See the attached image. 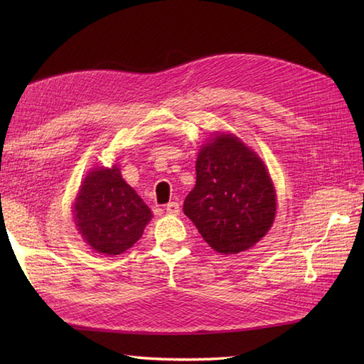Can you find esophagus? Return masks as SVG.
Returning a JSON list of instances; mask_svg holds the SVG:
<instances>
[{"label": "esophagus", "instance_id": "obj_1", "mask_svg": "<svg viewBox=\"0 0 364 364\" xmlns=\"http://www.w3.org/2000/svg\"><path fill=\"white\" fill-rule=\"evenodd\" d=\"M165 211H166V213H170V215H179V211H181L179 202H176V200H173V202H168L166 205H165Z\"/></svg>", "mask_w": 364, "mask_h": 364}]
</instances>
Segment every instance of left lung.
Masks as SVG:
<instances>
[{"mask_svg": "<svg viewBox=\"0 0 364 364\" xmlns=\"http://www.w3.org/2000/svg\"><path fill=\"white\" fill-rule=\"evenodd\" d=\"M277 194L259 157L232 134H220L200 149L196 185L183 213L211 249L236 255L269 232Z\"/></svg>", "mask_w": 364, "mask_h": 364, "instance_id": "1", "label": "left lung"}]
</instances>
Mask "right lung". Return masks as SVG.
Wrapping results in <instances>:
<instances>
[{"label":"right lung","instance_id":"obj_1","mask_svg":"<svg viewBox=\"0 0 364 364\" xmlns=\"http://www.w3.org/2000/svg\"><path fill=\"white\" fill-rule=\"evenodd\" d=\"M74 213L85 241L103 255H120L131 249L151 219V210L122 179L117 166L90 173L77 196Z\"/></svg>","mask_w":364,"mask_h":364}]
</instances>
